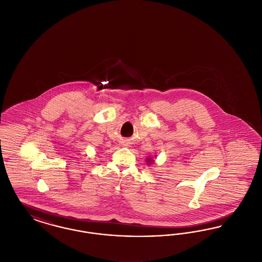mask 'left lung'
<instances>
[{"mask_svg":"<svg viewBox=\"0 0 262 262\" xmlns=\"http://www.w3.org/2000/svg\"><path fill=\"white\" fill-rule=\"evenodd\" d=\"M146 162L148 163V165H150V164H152V163L154 162L151 158H147V161Z\"/></svg>","mask_w":262,"mask_h":262,"instance_id":"left-lung-1","label":"left lung"}]
</instances>
